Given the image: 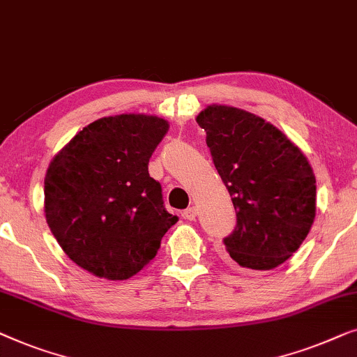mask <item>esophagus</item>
Returning <instances> with one entry per match:
<instances>
[{
  "mask_svg": "<svg viewBox=\"0 0 357 357\" xmlns=\"http://www.w3.org/2000/svg\"><path fill=\"white\" fill-rule=\"evenodd\" d=\"M197 208L195 207H189V208H185L184 212H183V218H185V220H190V222H192V220H195V217H197Z\"/></svg>",
  "mask_w": 357,
  "mask_h": 357,
  "instance_id": "1",
  "label": "esophagus"
}]
</instances>
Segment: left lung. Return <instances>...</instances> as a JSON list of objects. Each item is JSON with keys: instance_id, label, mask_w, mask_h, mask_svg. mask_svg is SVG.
<instances>
[{"instance_id": "left-lung-1", "label": "left lung", "mask_w": 357, "mask_h": 357, "mask_svg": "<svg viewBox=\"0 0 357 357\" xmlns=\"http://www.w3.org/2000/svg\"><path fill=\"white\" fill-rule=\"evenodd\" d=\"M195 121L207 132L236 210V228L223 239L231 260L250 270L278 267L299 249L315 218L307 158L273 124L244 109L210 105Z\"/></svg>"}]
</instances>
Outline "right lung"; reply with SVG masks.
<instances>
[{"instance_id": "1", "label": "right lung", "mask_w": 357, "mask_h": 357, "mask_svg": "<svg viewBox=\"0 0 357 357\" xmlns=\"http://www.w3.org/2000/svg\"><path fill=\"white\" fill-rule=\"evenodd\" d=\"M168 128L149 114L100 118L50 163L45 218L68 257L95 277L128 280L140 272L178 222L149 174V160Z\"/></svg>"}]
</instances>
